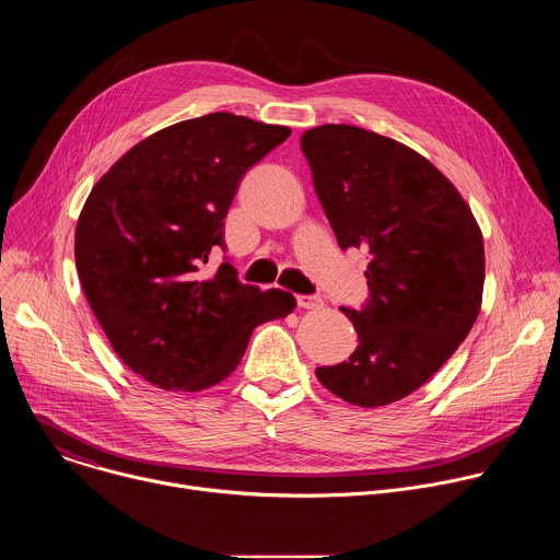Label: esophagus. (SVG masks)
Instances as JSON below:
<instances>
[{"label": "esophagus", "instance_id": "esophagus-1", "mask_svg": "<svg viewBox=\"0 0 560 560\" xmlns=\"http://www.w3.org/2000/svg\"><path fill=\"white\" fill-rule=\"evenodd\" d=\"M296 305L303 310H318L324 307V299L322 296H296Z\"/></svg>", "mask_w": 560, "mask_h": 560}]
</instances>
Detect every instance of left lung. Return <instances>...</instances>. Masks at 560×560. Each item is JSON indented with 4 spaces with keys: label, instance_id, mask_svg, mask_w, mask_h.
Here are the masks:
<instances>
[{
    "label": "left lung",
    "instance_id": "obj_1",
    "mask_svg": "<svg viewBox=\"0 0 560 560\" xmlns=\"http://www.w3.org/2000/svg\"><path fill=\"white\" fill-rule=\"evenodd\" d=\"M314 190L339 248L370 253V301L341 312L359 346L316 368L326 389L359 408L401 401L441 370L483 303V234L454 184L410 145L326 124L301 135Z\"/></svg>",
    "mask_w": 560,
    "mask_h": 560
}]
</instances>
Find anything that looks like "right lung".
<instances>
[{
  "mask_svg": "<svg viewBox=\"0 0 560 560\" xmlns=\"http://www.w3.org/2000/svg\"><path fill=\"white\" fill-rule=\"evenodd\" d=\"M288 126L210 113L132 145L93 186L74 228L84 294L117 357L148 383L201 392L228 378L253 330L296 301L236 281L223 248L238 182L290 137Z\"/></svg>",
  "mask_w": 560,
  "mask_h": 560,
  "instance_id": "right-lung-1",
  "label": "right lung"
}]
</instances>
